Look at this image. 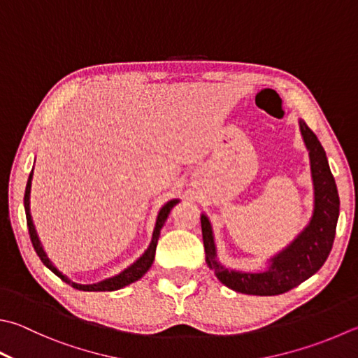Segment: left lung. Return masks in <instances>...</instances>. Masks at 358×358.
I'll list each match as a JSON object with an SVG mask.
<instances>
[{
    "label": "left lung",
    "instance_id": "8db88e82",
    "mask_svg": "<svg viewBox=\"0 0 358 358\" xmlns=\"http://www.w3.org/2000/svg\"><path fill=\"white\" fill-rule=\"evenodd\" d=\"M301 136L304 138L310 157L313 179V215L298 237L269 259L265 271L243 273L222 266L217 260L212 224L207 215H201L202 240H204L206 262L215 275L234 292L254 296H275L287 293L318 271L332 251L336 221L340 215V198L335 179L330 173L324 148L313 131L299 120Z\"/></svg>",
    "mask_w": 358,
    "mask_h": 358
}]
</instances>
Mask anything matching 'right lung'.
Masks as SVG:
<instances>
[{
    "instance_id": "right-lung-1",
    "label": "right lung",
    "mask_w": 358,
    "mask_h": 358,
    "mask_svg": "<svg viewBox=\"0 0 358 358\" xmlns=\"http://www.w3.org/2000/svg\"><path fill=\"white\" fill-rule=\"evenodd\" d=\"M31 182H32V171L29 174V179H28V184H26V190H24V212H26V222H28V229H29V237L32 241V246L36 249L37 255L40 257V260L43 262V265L46 268H50L51 271L57 275V278L62 279L66 284L71 285L73 288L76 289H83V292H115V289L123 288L126 285L132 284V282H136L138 279H141L145 275V273L148 269L151 268L152 262H154V255H156V248H157V240H159V235L162 227H164L165 221L168 218V215H170L171 208L178 204L179 199H171L168 201L166 204L160 208V212L157 215V220H156V227H154V232H152V240L150 243V246H148L146 251L143 252V255L138 260H136L132 263L131 266H127L126 269H123L120 274L113 275V278L109 279H104L101 282H96V284H89V285H83V284H76V282H73L71 279L66 278L65 274H62L59 271V269L52 265V262L48 259V255L43 251V246L42 243L38 240V235L36 232V226H34L32 222V217H31V208H29V194H31Z\"/></svg>"
}]
</instances>
